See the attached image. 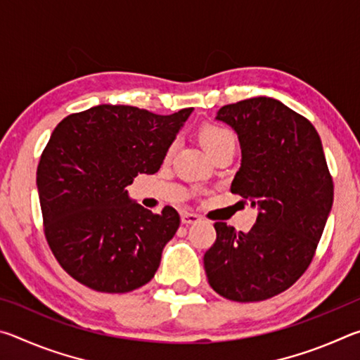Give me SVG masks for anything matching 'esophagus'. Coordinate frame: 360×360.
I'll use <instances>...</instances> for the list:
<instances>
[{
  "label": "esophagus",
  "instance_id": "obj_1",
  "mask_svg": "<svg viewBox=\"0 0 360 360\" xmlns=\"http://www.w3.org/2000/svg\"><path fill=\"white\" fill-rule=\"evenodd\" d=\"M181 222L184 225L197 224V222H200V216L193 214V212H181Z\"/></svg>",
  "mask_w": 360,
  "mask_h": 360
}]
</instances>
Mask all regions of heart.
Instances as JSON below:
<instances>
[{
  "mask_svg": "<svg viewBox=\"0 0 360 360\" xmlns=\"http://www.w3.org/2000/svg\"><path fill=\"white\" fill-rule=\"evenodd\" d=\"M200 139H202V144L205 146L208 154H211L212 150L222 148V146L235 144L233 133L219 125H205L203 129L200 130Z\"/></svg>",
  "mask_w": 360,
  "mask_h": 360,
  "instance_id": "heart-1",
  "label": "heart"
}]
</instances>
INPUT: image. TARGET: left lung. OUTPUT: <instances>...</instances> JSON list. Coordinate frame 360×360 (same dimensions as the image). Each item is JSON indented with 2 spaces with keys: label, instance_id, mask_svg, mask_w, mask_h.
<instances>
[{
  "label": "left lung",
  "instance_id": "obj_1",
  "mask_svg": "<svg viewBox=\"0 0 360 360\" xmlns=\"http://www.w3.org/2000/svg\"><path fill=\"white\" fill-rule=\"evenodd\" d=\"M216 120L235 130L241 148L230 191L259 212L246 233L214 224L205 271L229 300H266L303 275L324 231L333 203L324 149L311 122L268 96L222 106Z\"/></svg>",
  "mask_w": 360,
  "mask_h": 360
}]
</instances>
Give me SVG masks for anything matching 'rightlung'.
<instances>
[{
  "label": "right lung",
  "mask_w": 360,
  "mask_h": 360,
  "mask_svg": "<svg viewBox=\"0 0 360 360\" xmlns=\"http://www.w3.org/2000/svg\"><path fill=\"white\" fill-rule=\"evenodd\" d=\"M192 111L158 115L135 106L98 105L56 127L36 186L49 246L76 281L124 294L154 278L181 219L172 206L160 214L143 208L127 187L138 173L160 169Z\"/></svg>",
  "instance_id": "obj_1"
}]
</instances>
